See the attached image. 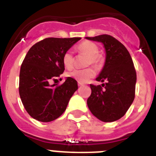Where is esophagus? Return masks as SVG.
Listing matches in <instances>:
<instances>
[{
  "instance_id": "obj_1",
  "label": "esophagus",
  "mask_w": 156,
  "mask_h": 156,
  "mask_svg": "<svg viewBox=\"0 0 156 156\" xmlns=\"http://www.w3.org/2000/svg\"><path fill=\"white\" fill-rule=\"evenodd\" d=\"M78 85H79V86H83V85H84V83L82 82H80V81H78Z\"/></svg>"
}]
</instances>
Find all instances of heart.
<instances>
[{"instance_id": "1", "label": "heart", "mask_w": 156, "mask_h": 156, "mask_svg": "<svg viewBox=\"0 0 156 156\" xmlns=\"http://www.w3.org/2000/svg\"><path fill=\"white\" fill-rule=\"evenodd\" d=\"M98 51L99 48L97 44L87 41H83L76 47V51L78 53L87 55L85 62L86 66H90L92 64L96 67H99L102 64V55L99 53ZM62 60L65 68L69 70L73 68L75 58H74L73 53L71 51H66L63 54ZM94 75L95 71L92 67H88L83 69H75L67 74L68 76L72 77L80 82H86L90 78L94 77Z\"/></svg>"}]
</instances>
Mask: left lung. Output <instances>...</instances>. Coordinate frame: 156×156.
<instances>
[{
    "label": "left lung",
    "instance_id": "1",
    "mask_svg": "<svg viewBox=\"0 0 156 156\" xmlns=\"http://www.w3.org/2000/svg\"><path fill=\"white\" fill-rule=\"evenodd\" d=\"M87 39L101 42L106 52L105 64L97 81L90 84V96L87 103L91 113L103 122H113L126 114L135 98L137 74L126 47L115 37L102 34Z\"/></svg>",
    "mask_w": 156,
    "mask_h": 156
}]
</instances>
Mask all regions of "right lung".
I'll return each mask as SVG.
<instances>
[{"instance_id": "obj_1", "label": "right lung", "mask_w": 156, "mask_h": 156, "mask_svg": "<svg viewBox=\"0 0 156 156\" xmlns=\"http://www.w3.org/2000/svg\"><path fill=\"white\" fill-rule=\"evenodd\" d=\"M80 39L48 37L36 43L27 52L20 69L19 91L25 109L34 119L51 122L66 111L78 89L76 80L68 77L62 84L52 82L65 70L63 54Z\"/></svg>"}]
</instances>
